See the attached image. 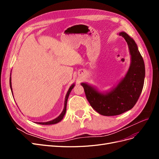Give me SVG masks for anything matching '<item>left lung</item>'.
I'll return each mask as SVG.
<instances>
[{
	"instance_id": "1",
	"label": "left lung",
	"mask_w": 159,
	"mask_h": 159,
	"mask_svg": "<svg viewBox=\"0 0 159 159\" xmlns=\"http://www.w3.org/2000/svg\"><path fill=\"white\" fill-rule=\"evenodd\" d=\"M119 35L126 40L131 55V64L125 77L105 92L87 83H81L91 106L104 116L118 115L131 109L142 92L145 81V63L135 42L125 32H120Z\"/></svg>"
}]
</instances>
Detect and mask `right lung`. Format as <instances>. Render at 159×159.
Returning <instances> with one entry per match:
<instances>
[{
	"mask_svg": "<svg viewBox=\"0 0 159 159\" xmlns=\"http://www.w3.org/2000/svg\"><path fill=\"white\" fill-rule=\"evenodd\" d=\"M75 86V84L74 83L73 84H72L68 91V92H67L66 93V98H65V102H64V109L63 111H62V112L61 113V114L59 115L58 117H56V119L52 120V121H48V122H37L36 123L38 124H40V125H52V124H56V123H59L60 121H61L62 119H63L64 115L66 114V106H67V102H68V97L70 95V93L71 92V89L74 88V87ZM10 87H11V91H12V94H13L12 93V82H11V78H10Z\"/></svg>",
	"mask_w": 159,
	"mask_h": 159,
	"instance_id": "1",
	"label": "right lung"
}]
</instances>
